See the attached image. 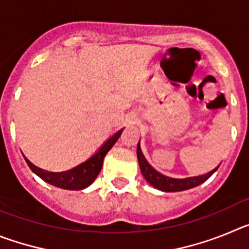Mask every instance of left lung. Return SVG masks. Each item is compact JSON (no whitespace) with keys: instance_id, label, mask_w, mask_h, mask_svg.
<instances>
[{"instance_id":"8db88e82","label":"left lung","mask_w":249,"mask_h":249,"mask_svg":"<svg viewBox=\"0 0 249 249\" xmlns=\"http://www.w3.org/2000/svg\"><path fill=\"white\" fill-rule=\"evenodd\" d=\"M138 146H140V142H138ZM137 158L138 163H140L141 172H142L143 177L146 178V181L151 186H153L157 190L162 191V192H181V191L190 190V188H193V187L199 186L206 179H208L212 176V173H214L215 169H213L210 173H207L204 176H198V177L176 179V178L163 177V176H160V173L156 172L155 169L149 166L146 158H144L143 153L141 151V147H137Z\"/></svg>"}]
</instances>
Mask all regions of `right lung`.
Returning a JSON list of instances; mask_svg holds the SVG:
<instances>
[{
    "mask_svg": "<svg viewBox=\"0 0 249 249\" xmlns=\"http://www.w3.org/2000/svg\"><path fill=\"white\" fill-rule=\"evenodd\" d=\"M123 128L120 129L118 132H116L113 136L106 141L105 143L100 147V148L96 151V153L91 156L87 160L82 162L81 164H78L74 168L70 169V171H66V172H48L42 168H38L37 166H35L34 163H31L27 158H25L26 162H27L28 167L31 168V171L35 173V175L38 176L41 179H43L47 183L52 184L54 187H58V188H62V190H68V191H81L87 188L89 186H91L92 182L97 178V176L100 175L101 168H102L103 158L106 157L107 152L113 147V144L117 142V140L120 138L121 133H122Z\"/></svg>",
    "mask_w": 249,
    "mask_h": 249,
    "instance_id": "1",
    "label": "right lung"
}]
</instances>
